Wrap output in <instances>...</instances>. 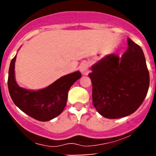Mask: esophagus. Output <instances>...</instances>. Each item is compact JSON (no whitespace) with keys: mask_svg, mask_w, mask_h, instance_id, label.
I'll use <instances>...</instances> for the list:
<instances>
[{"mask_svg":"<svg viewBox=\"0 0 156 156\" xmlns=\"http://www.w3.org/2000/svg\"><path fill=\"white\" fill-rule=\"evenodd\" d=\"M79 69H80V73H81L83 75H85V76L88 75L89 73V63H87V62H84V63H82L80 65Z\"/></svg>","mask_w":156,"mask_h":156,"instance_id":"1","label":"esophagus"}]
</instances>
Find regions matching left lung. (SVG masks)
Returning <instances> with one entry per match:
<instances>
[{
	"mask_svg": "<svg viewBox=\"0 0 156 156\" xmlns=\"http://www.w3.org/2000/svg\"><path fill=\"white\" fill-rule=\"evenodd\" d=\"M122 57L110 54L92 66V103L103 117H124L139 108L150 85L149 71L142 49L128 38Z\"/></svg>",
	"mask_w": 156,
	"mask_h": 156,
	"instance_id": "left-lung-1",
	"label": "left lung"
}]
</instances>
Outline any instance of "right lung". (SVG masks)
I'll use <instances>...</instances> for the list:
<instances>
[{
	"label": "right lung",
	"instance_id": "right-lung-1",
	"mask_svg": "<svg viewBox=\"0 0 156 156\" xmlns=\"http://www.w3.org/2000/svg\"><path fill=\"white\" fill-rule=\"evenodd\" d=\"M16 55L11 62L8 77V88L15 104L30 117L39 121H48L63 112L71 86L81 77L78 71L64 76L49 87L39 91L20 88L15 79Z\"/></svg>",
	"mask_w": 156,
	"mask_h": 156
}]
</instances>
